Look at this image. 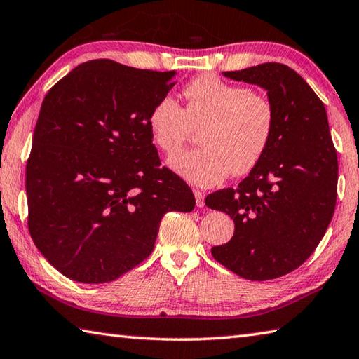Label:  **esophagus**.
<instances>
[{
  "instance_id": "obj_1",
  "label": "esophagus",
  "mask_w": 359,
  "mask_h": 359,
  "mask_svg": "<svg viewBox=\"0 0 359 359\" xmlns=\"http://www.w3.org/2000/svg\"><path fill=\"white\" fill-rule=\"evenodd\" d=\"M193 194H194V198H196V205L204 207V194H202L199 190H194Z\"/></svg>"
}]
</instances>
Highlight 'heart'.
Masks as SVG:
<instances>
[{
	"instance_id": "1",
	"label": "heart",
	"mask_w": 359,
	"mask_h": 359,
	"mask_svg": "<svg viewBox=\"0 0 359 359\" xmlns=\"http://www.w3.org/2000/svg\"><path fill=\"white\" fill-rule=\"evenodd\" d=\"M187 109L171 95H163L147 117L154 144L171 155L184 146L193 127L202 147L169 158L182 179L198 187H213L229 177L250 174L269 152L276 127L271 102L242 84L205 74L184 89Z\"/></svg>"
}]
</instances>
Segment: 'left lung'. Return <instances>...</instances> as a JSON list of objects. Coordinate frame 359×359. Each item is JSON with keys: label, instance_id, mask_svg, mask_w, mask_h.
<instances>
[{"label": "left lung", "instance_id": "8db88e82", "mask_svg": "<svg viewBox=\"0 0 359 359\" xmlns=\"http://www.w3.org/2000/svg\"><path fill=\"white\" fill-rule=\"evenodd\" d=\"M226 78L266 90L276 113L271 146L238 187L205 198L229 215V242L212 248L226 269L251 281H269L298 269L320 243L337 196V155L327 109L295 70L265 62L223 72Z\"/></svg>", "mask_w": 359, "mask_h": 359}]
</instances>
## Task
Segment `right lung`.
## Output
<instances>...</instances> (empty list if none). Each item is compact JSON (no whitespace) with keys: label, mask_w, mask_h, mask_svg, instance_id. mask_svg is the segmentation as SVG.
<instances>
[{"label":"right lung","mask_w":359,"mask_h":359,"mask_svg":"<svg viewBox=\"0 0 359 359\" xmlns=\"http://www.w3.org/2000/svg\"><path fill=\"white\" fill-rule=\"evenodd\" d=\"M175 72L83 62L42 102L26 165L28 227L72 281H114L154 251L165 213L191 212V188L160 166L147 117Z\"/></svg>","instance_id":"obj_1"}]
</instances>
